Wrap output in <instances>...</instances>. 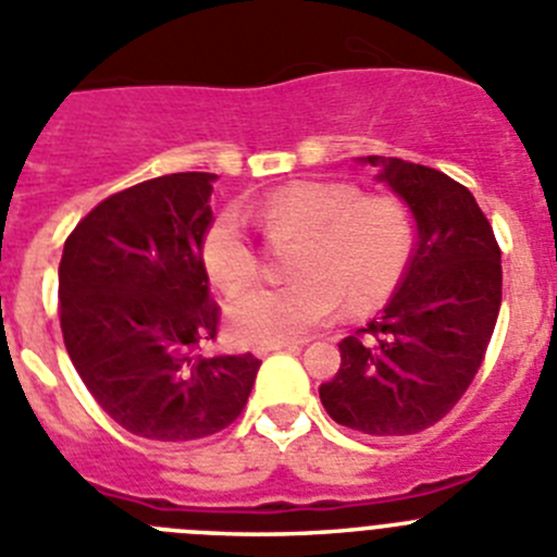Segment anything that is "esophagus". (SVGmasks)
Here are the masks:
<instances>
[{
	"label": "esophagus",
	"instance_id": "obj_1",
	"mask_svg": "<svg viewBox=\"0 0 557 557\" xmlns=\"http://www.w3.org/2000/svg\"><path fill=\"white\" fill-rule=\"evenodd\" d=\"M302 343L296 341H274V343H261V346H255V357H267L272 355V351H280V349H299Z\"/></svg>",
	"mask_w": 557,
	"mask_h": 557
}]
</instances>
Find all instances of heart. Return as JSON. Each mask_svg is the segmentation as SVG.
Segmentation results:
<instances>
[{
  "label": "heart",
  "mask_w": 557,
  "mask_h": 557,
  "mask_svg": "<svg viewBox=\"0 0 557 557\" xmlns=\"http://www.w3.org/2000/svg\"><path fill=\"white\" fill-rule=\"evenodd\" d=\"M244 214L269 238L294 242L285 249V283L249 285L227 302V330L238 343L299 337L330 321L341 302L351 315L376 310L401 285L412 258L407 211L346 181H290L247 202ZM200 263L225 290L255 274L258 255L236 208H222L202 227Z\"/></svg>",
  "instance_id": "obj_1"
}]
</instances>
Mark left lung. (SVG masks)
Here are the masks:
<instances>
[{
    "label": "left lung",
    "mask_w": 557,
    "mask_h": 557,
    "mask_svg": "<svg viewBox=\"0 0 557 557\" xmlns=\"http://www.w3.org/2000/svg\"><path fill=\"white\" fill-rule=\"evenodd\" d=\"M366 161L409 206L418 242L382 315L337 343L341 368L319 396L346 429L418 434L459 404L486 357L503 299L500 247L459 181L393 156Z\"/></svg>",
    "instance_id": "1"
}]
</instances>
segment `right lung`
Wrapping results in <instances>:
<instances>
[{
  "mask_svg": "<svg viewBox=\"0 0 557 557\" xmlns=\"http://www.w3.org/2000/svg\"><path fill=\"white\" fill-rule=\"evenodd\" d=\"M216 175L173 173L114 191L65 238L60 326L76 373L123 429L189 443L247 407L261 360L202 357L220 305L200 263Z\"/></svg>",
  "mask_w": 557,
  "mask_h": 557,
  "instance_id": "right-lung-1",
  "label": "right lung"
}]
</instances>
